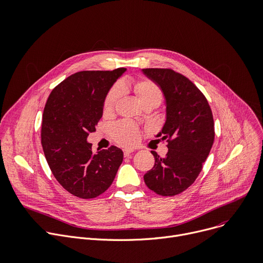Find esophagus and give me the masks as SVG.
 <instances>
[{"mask_svg":"<svg viewBox=\"0 0 263 263\" xmlns=\"http://www.w3.org/2000/svg\"><path fill=\"white\" fill-rule=\"evenodd\" d=\"M133 150H131V149H125L124 150V154H125V156H130V155H132L133 154Z\"/></svg>","mask_w":263,"mask_h":263,"instance_id":"34e87169","label":"esophagus"}]
</instances>
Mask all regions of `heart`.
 Wrapping results in <instances>:
<instances>
[{"label":"heart","mask_w":263,"mask_h":263,"mask_svg":"<svg viewBox=\"0 0 263 263\" xmlns=\"http://www.w3.org/2000/svg\"><path fill=\"white\" fill-rule=\"evenodd\" d=\"M132 90L136 94L144 106H159L163 99V91L154 81L150 79H141L132 83ZM121 95V87L119 84H114L106 95L103 101L104 114H110L114 111L116 103ZM112 134L115 141L121 145L132 146L137 141L141 131L133 122L122 120L112 127Z\"/></svg>","instance_id":"obj_1"}]
</instances>
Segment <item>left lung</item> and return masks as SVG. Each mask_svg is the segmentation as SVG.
<instances>
[{
	"label": "left lung",
	"instance_id": "obj_1",
	"mask_svg": "<svg viewBox=\"0 0 263 263\" xmlns=\"http://www.w3.org/2000/svg\"><path fill=\"white\" fill-rule=\"evenodd\" d=\"M166 99V121L156 136L167 141L166 157L154 156L144 180L155 194L172 197L194 184L215 139L212 109L203 93L184 75L170 68H143ZM160 141V139H159Z\"/></svg>",
	"mask_w": 263,
	"mask_h": 263
}]
</instances>
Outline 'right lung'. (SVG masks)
<instances>
[{
    "label": "right lung",
    "instance_id": "right-lung-1",
    "mask_svg": "<svg viewBox=\"0 0 263 263\" xmlns=\"http://www.w3.org/2000/svg\"><path fill=\"white\" fill-rule=\"evenodd\" d=\"M126 72L82 71L59 83L49 94L42 116L41 144L47 164L69 194L93 199L113 183L122 163L121 149L92 151L86 138L103 112V101L113 83Z\"/></svg>",
    "mask_w": 263,
    "mask_h": 263
}]
</instances>
